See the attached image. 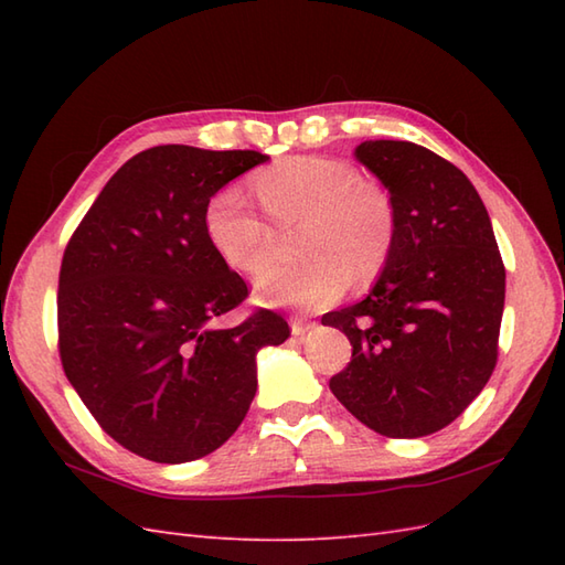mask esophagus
<instances>
[{"label":"esophagus","instance_id":"1","mask_svg":"<svg viewBox=\"0 0 565 565\" xmlns=\"http://www.w3.org/2000/svg\"><path fill=\"white\" fill-rule=\"evenodd\" d=\"M316 322L308 320V318H291V332L296 334V338H303V334L308 330H313Z\"/></svg>","mask_w":565,"mask_h":565}]
</instances>
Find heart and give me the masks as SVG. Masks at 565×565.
Returning <instances> with one entry per match:
<instances>
[{"instance_id": "obj_1", "label": "heart", "mask_w": 565, "mask_h": 565, "mask_svg": "<svg viewBox=\"0 0 565 565\" xmlns=\"http://www.w3.org/2000/svg\"><path fill=\"white\" fill-rule=\"evenodd\" d=\"M255 189L279 225L303 221L298 255L306 257L264 267L255 276L259 301L322 308L338 301L350 279L371 281L386 267L395 243L393 201L354 164L313 154L289 158L259 172ZM203 225L213 249L235 271H257L271 255V225L239 186L211 196Z\"/></svg>"}]
</instances>
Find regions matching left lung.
<instances>
[{
    "mask_svg": "<svg viewBox=\"0 0 565 565\" xmlns=\"http://www.w3.org/2000/svg\"><path fill=\"white\" fill-rule=\"evenodd\" d=\"M354 158L388 189L395 243L362 301L322 316L352 344L330 391L383 437H425L454 423L493 374L505 267L459 167L407 140H364Z\"/></svg>",
    "mask_w": 565,
    "mask_h": 565,
    "instance_id": "8db88e82",
    "label": "left lung"
}]
</instances>
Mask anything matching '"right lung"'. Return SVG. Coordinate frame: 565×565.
Here are the masks:
<instances>
[{
  "label": "right lung",
  "mask_w": 565,
  "mask_h": 565,
  "mask_svg": "<svg viewBox=\"0 0 565 565\" xmlns=\"http://www.w3.org/2000/svg\"><path fill=\"white\" fill-rule=\"evenodd\" d=\"M267 160L150 148L106 182L67 243L57 291L65 376L106 435L142 459L186 463L218 449L257 393V352L289 340L271 310L218 326L247 284L203 225L211 196Z\"/></svg>",
  "instance_id": "add662e5"
}]
</instances>
